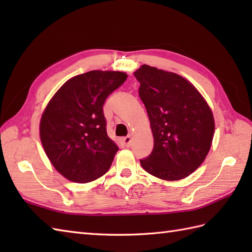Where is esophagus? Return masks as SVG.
I'll return each instance as SVG.
<instances>
[{
  "label": "esophagus",
  "mask_w": 252,
  "mask_h": 252,
  "mask_svg": "<svg viewBox=\"0 0 252 252\" xmlns=\"http://www.w3.org/2000/svg\"><path fill=\"white\" fill-rule=\"evenodd\" d=\"M122 143L125 144L126 147H130L131 146V143H132V137L131 135H127L125 138H122Z\"/></svg>",
  "instance_id": "esophagus-1"
}]
</instances>
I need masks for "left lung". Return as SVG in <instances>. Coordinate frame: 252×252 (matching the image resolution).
<instances>
[{"mask_svg":"<svg viewBox=\"0 0 252 252\" xmlns=\"http://www.w3.org/2000/svg\"><path fill=\"white\" fill-rule=\"evenodd\" d=\"M134 76L146 107L154 149L143 169L165 181L187 178L205 161L215 135V118L206 99L178 73L143 65Z\"/></svg>","mask_w":252,"mask_h":252,"instance_id":"left-lung-1","label":"left lung"}]
</instances>
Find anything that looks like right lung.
<instances>
[{"instance_id":"add662e5","label":"right lung","mask_w":252,"mask_h":252,"mask_svg":"<svg viewBox=\"0 0 252 252\" xmlns=\"http://www.w3.org/2000/svg\"><path fill=\"white\" fill-rule=\"evenodd\" d=\"M121 71L92 70L69 79L53 95L40 120V138L57 172L77 183L103 176L117 144L107 135L103 106L126 81Z\"/></svg>"}]
</instances>
